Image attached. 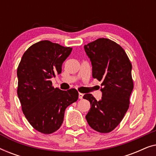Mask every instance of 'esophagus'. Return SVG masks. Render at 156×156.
I'll use <instances>...</instances> for the list:
<instances>
[{
  "mask_svg": "<svg viewBox=\"0 0 156 156\" xmlns=\"http://www.w3.org/2000/svg\"><path fill=\"white\" fill-rule=\"evenodd\" d=\"M83 96H84V94H83L79 93V99H83Z\"/></svg>",
  "mask_w": 156,
  "mask_h": 156,
  "instance_id": "obj_1",
  "label": "esophagus"
}]
</instances>
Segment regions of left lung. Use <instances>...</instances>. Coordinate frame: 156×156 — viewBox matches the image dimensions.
I'll return each instance as SVG.
<instances>
[{"label":"left lung","mask_w":156,"mask_h":156,"mask_svg":"<svg viewBox=\"0 0 156 156\" xmlns=\"http://www.w3.org/2000/svg\"><path fill=\"white\" fill-rule=\"evenodd\" d=\"M84 48L92 65L93 78L102 82L101 100L91 94L83 97L91 105L86 119L95 131L109 133L129 109L133 89L131 63L124 50L107 38H99Z\"/></svg>","instance_id":"left-lung-1"}]
</instances>
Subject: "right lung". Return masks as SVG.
<instances>
[{"label": "right lung", "instance_id": "obj_1", "mask_svg": "<svg viewBox=\"0 0 156 156\" xmlns=\"http://www.w3.org/2000/svg\"><path fill=\"white\" fill-rule=\"evenodd\" d=\"M72 50V48L42 40L25 51L18 65L17 93L22 111L30 124L40 133L57 131L66 108L78 99L75 89L54 88L50 80L61 73L62 63Z\"/></svg>", "mask_w": 156, "mask_h": 156}]
</instances>
